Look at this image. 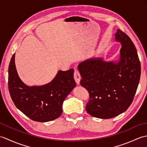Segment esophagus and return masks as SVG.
Here are the masks:
<instances>
[{
    "label": "esophagus",
    "instance_id": "34e87169",
    "mask_svg": "<svg viewBox=\"0 0 147 147\" xmlns=\"http://www.w3.org/2000/svg\"><path fill=\"white\" fill-rule=\"evenodd\" d=\"M74 80H75L76 83L78 84V85H79L80 80L82 79V77H81L79 71L76 69L74 70Z\"/></svg>",
    "mask_w": 147,
    "mask_h": 147
}]
</instances>
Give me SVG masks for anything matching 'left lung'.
I'll use <instances>...</instances> for the list:
<instances>
[{
	"instance_id": "8db88e82",
	"label": "left lung",
	"mask_w": 147,
	"mask_h": 147,
	"mask_svg": "<svg viewBox=\"0 0 147 147\" xmlns=\"http://www.w3.org/2000/svg\"><path fill=\"white\" fill-rule=\"evenodd\" d=\"M115 40L120 42V61L106 62L91 59L80 63L81 85L88 90L86 111L92 116L110 119L126 111L131 104L141 75V65L133 42L117 30Z\"/></svg>"
}]
</instances>
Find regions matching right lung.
I'll return each mask as SVG.
<instances>
[{"instance_id": "right-lung-1", "label": "right lung", "mask_w": 147, "mask_h": 147, "mask_svg": "<svg viewBox=\"0 0 147 147\" xmlns=\"http://www.w3.org/2000/svg\"><path fill=\"white\" fill-rule=\"evenodd\" d=\"M15 54L8 69V88L12 102L31 119L47 122L58 118L62 104L74 86V70L59 71L51 83L40 86H28L19 78L14 62Z\"/></svg>"}]
</instances>
